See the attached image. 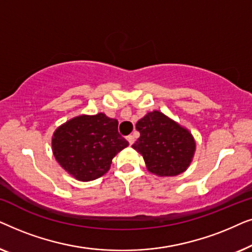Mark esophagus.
Listing matches in <instances>:
<instances>
[{
  "label": "esophagus",
  "mask_w": 252,
  "mask_h": 252,
  "mask_svg": "<svg viewBox=\"0 0 252 252\" xmlns=\"http://www.w3.org/2000/svg\"><path fill=\"white\" fill-rule=\"evenodd\" d=\"M127 141H128L130 146H132V144L135 142V137H134V135H128L127 136Z\"/></svg>",
  "instance_id": "34e87169"
}]
</instances>
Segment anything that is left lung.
<instances>
[{
	"instance_id": "obj_1",
	"label": "left lung",
	"mask_w": 252,
	"mask_h": 252,
	"mask_svg": "<svg viewBox=\"0 0 252 252\" xmlns=\"http://www.w3.org/2000/svg\"><path fill=\"white\" fill-rule=\"evenodd\" d=\"M140 137L133 144L148 171L157 177H174L187 170L194 158L192 134L163 112H148L136 123Z\"/></svg>"
}]
</instances>
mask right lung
<instances>
[{
	"label": "right lung",
	"mask_w": 252,
	"mask_h": 252,
	"mask_svg": "<svg viewBox=\"0 0 252 252\" xmlns=\"http://www.w3.org/2000/svg\"><path fill=\"white\" fill-rule=\"evenodd\" d=\"M128 146L118 120L104 113L74 117L57 127L51 139L58 164L79 181H92L110 170L113 157Z\"/></svg>",
	"instance_id": "add662e5"
}]
</instances>
